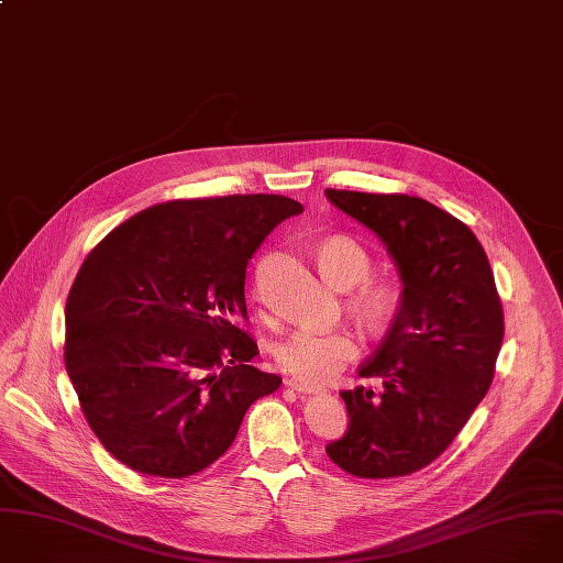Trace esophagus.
<instances>
[{
  "instance_id": "esophagus-1",
  "label": "esophagus",
  "mask_w": 563,
  "mask_h": 563,
  "mask_svg": "<svg viewBox=\"0 0 563 563\" xmlns=\"http://www.w3.org/2000/svg\"><path fill=\"white\" fill-rule=\"evenodd\" d=\"M285 385H287L289 389L298 391V394H322V391H324L322 387H318V385H313V383H309V380H305V378H298V376L287 378Z\"/></svg>"
}]
</instances>
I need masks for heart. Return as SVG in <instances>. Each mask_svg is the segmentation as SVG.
Segmentation results:
<instances>
[{
	"label": "heart",
	"mask_w": 563,
	"mask_h": 563,
	"mask_svg": "<svg viewBox=\"0 0 563 563\" xmlns=\"http://www.w3.org/2000/svg\"><path fill=\"white\" fill-rule=\"evenodd\" d=\"M324 276L338 287L360 283L371 269L368 252L349 236H331L318 247ZM353 309L371 329L385 327L402 305V289L391 278L364 280L353 294ZM357 353V342L346 329L298 327L276 344L278 364L309 383H324Z\"/></svg>",
	"instance_id": "obj_1"
}]
</instances>
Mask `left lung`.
Here are the masks:
<instances>
[{"label":"left lung","mask_w":563,"mask_h":563,"mask_svg":"<svg viewBox=\"0 0 563 563\" xmlns=\"http://www.w3.org/2000/svg\"><path fill=\"white\" fill-rule=\"evenodd\" d=\"M324 195L385 243L402 283L389 333L357 368L383 389L340 394L349 429L327 455L355 477L409 475L449 449L493 383L504 338L495 278L475 234L424 199Z\"/></svg>","instance_id":"obj_1"}]
</instances>
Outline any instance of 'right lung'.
<instances>
[{"mask_svg": "<svg viewBox=\"0 0 563 563\" xmlns=\"http://www.w3.org/2000/svg\"><path fill=\"white\" fill-rule=\"evenodd\" d=\"M302 206L276 195L167 201L112 230L66 302V371L81 411L121 464L187 477L234 442L247 409L280 387L250 360L245 269Z\"/></svg>", "mask_w": 563, "mask_h": 563, "instance_id": "right-lung-1", "label": "right lung"}]
</instances>
